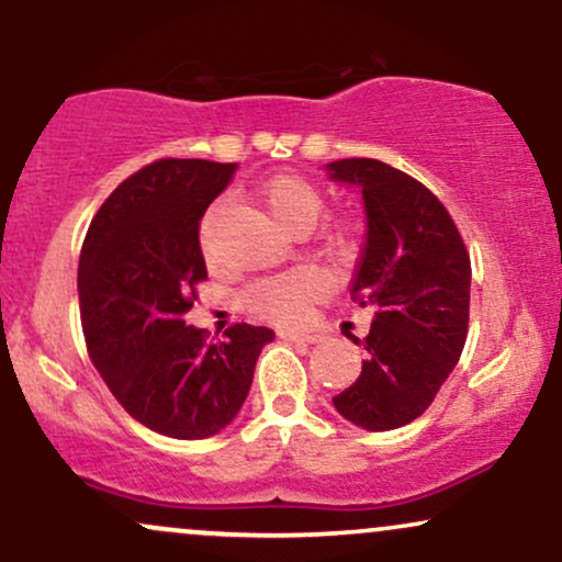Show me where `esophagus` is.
<instances>
[{"mask_svg": "<svg viewBox=\"0 0 562 562\" xmlns=\"http://www.w3.org/2000/svg\"><path fill=\"white\" fill-rule=\"evenodd\" d=\"M282 340H306V344H317V335L314 333H303V330H288V327H282V330H277Z\"/></svg>", "mask_w": 562, "mask_h": 562, "instance_id": "esophagus-1", "label": "esophagus"}]
</instances>
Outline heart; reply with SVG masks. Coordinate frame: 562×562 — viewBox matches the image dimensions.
<instances>
[{"instance_id":"b5f03b06","label":"heart","mask_w":562,"mask_h":562,"mask_svg":"<svg viewBox=\"0 0 562 562\" xmlns=\"http://www.w3.org/2000/svg\"><path fill=\"white\" fill-rule=\"evenodd\" d=\"M261 203L267 214L280 224L282 229H312L325 209V198L312 182L303 177H274L261 187ZM322 293V280L308 269L280 274L274 280H263L248 293V306L263 317L277 322L299 319L308 301Z\"/></svg>"}]
</instances>
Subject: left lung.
I'll list each match as a JSON object with an SVG mask.
<instances>
[{
  "instance_id": "obj_1",
  "label": "left lung",
  "mask_w": 562,
  "mask_h": 562,
  "mask_svg": "<svg viewBox=\"0 0 562 562\" xmlns=\"http://www.w3.org/2000/svg\"><path fill=\"white\" fill-rule=\"evenodd\" d=\"M333 182L364 200V248L351 299L372 308L362 372L333 398L348 423L393 430L417 420L468 338L470 259L460 232L434 192L375 158L325 166Z\"/></svg>"
}]
</instances>
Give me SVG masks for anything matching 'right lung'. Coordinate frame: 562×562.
Returning a JSON list of instances; mask_svg holds the SVG:
<instances>
[{"label":"right lung","mask_w":562,"mask_h":562,"mask_svg":"<svg viewBox=\"0 0 562 562\" xmlns=\"http://www.w3.org/2000/svg\"><path fill=\"white\" fill-rule=\"evenodd\" d=\"M237 164L166 158L128 177L100 205L79 259L89 357L134 420L198 441L235 420L269 327L235 325L205 344L184 322L205 280L200 218Z\"/></svg>","instance_id":"add662e5"}]
</instances>
